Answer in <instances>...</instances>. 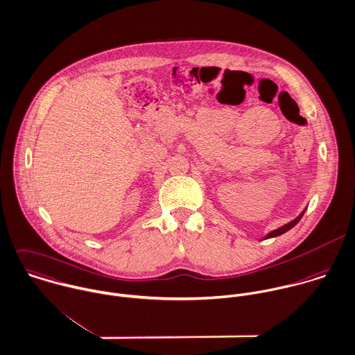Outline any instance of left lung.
Wrapping results in <instances>:
<instances>
[{"label": "left lung", "instance_id": "obj_1", "mask_svg": "<svg viewBox=\"0 0 355 355\" xmlns=\"http://www.w3.org/2000/svg\"><path fill=\"white\" fill-rule=\"evenodd\" d=\"M306 209L307 208H304L302 212H300V215L299 216H296L293 220H291V222H288L286 225H284V226H281V227H278V229H275V230H272V232H270L268 234H266V236H263L261 239H268V238H272V236H281V234H284V233H286V232H289L292 227H295L297 223H299V220L302 219V216L304 215V212H306Z\"/></svg>", "mask_w": 355, "mask_h": 355}]
</instances>
